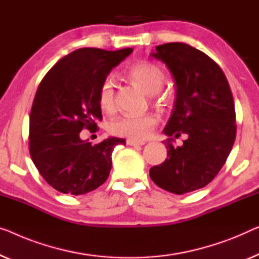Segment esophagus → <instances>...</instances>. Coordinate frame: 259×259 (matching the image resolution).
<instances>
[{
    "label": "esophagus",
    "instance_id": "34e87169",
    "mask_svg": "<svg viewBox=\"0 0 259 259\" xmlns=\"http://www.w3.org/2000/svg\"><path fill=\"white\" fill-rule=\"evenodd\" d=\"M126 144L130 146H138V145H144L145 143L142 141H135V140H126Z\"/></svg>",
    "mask_w": 259,
    "mask_h": 259
}]
</instances>
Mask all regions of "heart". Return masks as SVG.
Here are the masks:
<instances>
[{
    "instance_id": "heart-1",
    "label": "heart",
    "mask_w": 259,
    "mask_h": 259,
    "mask_svg": "<svg viewBox=\"0 0 259 259\" xmlns=\"http://www.w3.org/2000/svg\"><path fill=\"white\" fill-rule=\"evenodd\" d=\"M129 79L141 87L148 94H153L159 102H164L166 96L160 92L165 82V73L159 66L151 61H138L131 65L126 73ZM98 103L106 113H113L116 109V93L113 80L107 78L100 83L98 91ZM159 117L156 114L125 115L113 119L108 125L111 135L126 137L129 140L142 141L148 138L158 125Z\"/></svg>"
}]
</instances>
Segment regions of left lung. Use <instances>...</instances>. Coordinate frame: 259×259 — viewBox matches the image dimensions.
<instances>
[{"instance_id": "1", "label": "left lung", "mask_w": 259, "mask_h": 259, "mask_svg": "<svg viewBox=\"0 0 259 259\" xmlns=\"http://www.w3.org/2000/svg\"><path fill=\"white\" fill-rule=\"evenodd\" d=\"M152 56L166 64L177 84L172 116L164 133L167 158L150 168L154 184L175 194L202 188L225 165L236 138V113L228 80L211 58L191 45L166 43ZM186 134L183 147L175 138Z\"/></svg>"}]
</instances>
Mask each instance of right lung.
<instances>
[{
    "label": "right lung",
    "mask_w": 259,
    "mask_h": 259,
    "mask_svg": "<svg viewBox=\"0 0 259 259\" xmlns=\"http://www.w3.org/2000/svg\"><path fill=\"white\" fill-rule=\"evenodd\" d=\"M131 52L130 48L75 50L61 58L40 81L30 113L29 150L38 172L55 190L86 194L109 176L111 152L125 141L110 137L92 144L79 134L98 129L102 119L100 83Z\"/></svg>",
    "instance_id": "right-lung-1"
}]
</instances>
